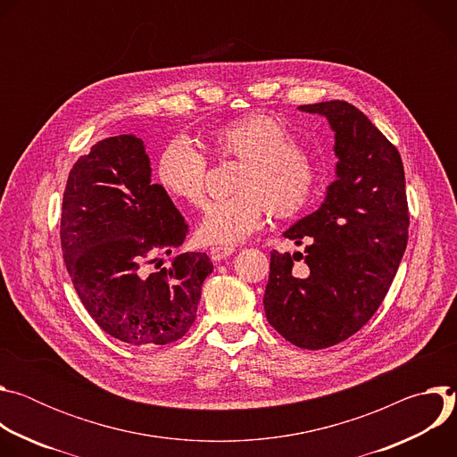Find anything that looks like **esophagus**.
Listing matches in <instances>:
<instances>
[{"mask_svg": "<svg viewBox=\"0 0 457 457\" xmlns=\"http://www.w3.org/2000/svg\"><path fill=\"white\" fill-rule=\"evenodd\" d=\"M233 253H235V247H231V245H215L210 249V256L213 262H220V260L228 258Z\"/></svg>", "mask_w": 457, "mask_h": 457, "instance_id": "obj_1", "label": "esophagus"}]
</instances>
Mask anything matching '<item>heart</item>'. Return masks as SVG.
Here are the masks:
<instances>
[{
	"instance_id": "heart-1",
	"label": "heart",
	"mask_w": 457,
	"mask_h": 457,
	"mask_svg": "<svg viewBox=\"0 0 457 457\" xmlns=\"http://www.w3.org/2000/svg\"><path fill=\"white\" fill-rule=\"evenodd\" d=\"M217 161H238L235 197L206 208L197 235L208 244H238L262 228L268 212L295 219L314 201L320 171L296 136L278 117L253 113L217 128L210 146ZM210 161L186 137L171 139L159 155L157 179L171 197L201 208L206 201Z\"/></svg>"
}]
</instances>
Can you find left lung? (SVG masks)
Instances as JSON below:
<instances>
[{"mask_svg":"<svg viewBox=\"0 0 457 457\" xmlns=\"http://www.w3.org/2000/svg\"><path fill=\"white\" fill-rule=\"evenodd\" d=\"M298 108L329 119L338 180L314 213L284 233L305 244L303 254L271 251L264 311L287 342L318 351L358 333L378 311L405 253L411 217L400 152L363 112L347 101Z\"/></svg>","mask_w":457,"mask_h":457,"instance_id":"8db88e82","label":"left lung"}]
</instances>
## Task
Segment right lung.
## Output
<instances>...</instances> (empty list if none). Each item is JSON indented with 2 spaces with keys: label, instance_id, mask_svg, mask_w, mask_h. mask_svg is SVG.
<instances>
[{
  "label": "right lung",
  "instance_id": "add662e5",
  "mask_svg": "<svg viewBox=\"0 0 457 457\" xmlns=\"http://www.w3.org/2000/svg\"><path fill=\"white\" fill-rule=\"evenodd\" d=\"M150 173L136 136L99 141L69 173L59 229L64 264L88 314L104 333L136 347L180 340L213 271L206 253H180L168 268L143 270L182 245L189 231Z\"/></svg>",
  "mask_w": 457,
  "mask_h": 457
}]
</instances>
